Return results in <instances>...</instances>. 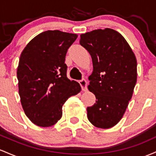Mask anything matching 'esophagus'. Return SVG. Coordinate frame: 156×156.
Returning <instances> with one entry per match:
<instances>
[{
  "label": "esophagus",
  "mask_w": 156,
  "mask_h": 156,
  "mask_svg": "<svg viewBox=\"0 0 156 156\" xmlns=\"http://www.w3.org/2000/svg\"><path fill=\"white\" fill-rule=\"evenodd\" d=\"M79 83L80 84L82 87V90H84V91H86L87 90V81L85 80V79H82L81 80L79 81Z\"/></svg>",
  "instance_id": "esophagus-1"
}]
</instances>
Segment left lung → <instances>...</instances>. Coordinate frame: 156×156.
I'll list each match as a JSON object with an SVG mask.
<instances>
[{"instance_id":"obj_1","label":"left lung","mask_w":156,"mask_h":156,"mask_svg":"<svg viewBox=\"0 0 156 156\" xmlns=\"http://www.w3.org/2000/svg\"><path fill=\"white\" fill-rule=\"evenodd\" d=\"M80 43L91 56L94 71L88 90L96 103L87 108L90 123L99 128L116 125L123 116L137 80V62L127 42L111 29L80 35Z\"/></svg>"}]
</instances>
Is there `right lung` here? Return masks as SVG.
<instances>
[{
  "instance_id": "obj_1",
  "label": "right lung",
  "mask_w": 156,
  "mask_h": 156,
  "mask_svg": "<svg viewBox=\"0 0 156 156\" xmlns=\"http://www.w3.org/2000/svg\"><path fill=\"white\" fill-rule=\"evenodd\" d=\"M75 34L46 31L28 43L17 67L19 95L26 116L36 125L49 127L62 117V108L70 97L81 90L77 82L67 77L65 63Z\"/></svg>"
}]
</instances>
